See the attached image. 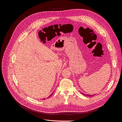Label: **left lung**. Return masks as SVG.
I'll list each match as a JSON object with an SVG mask.
<instances>
[{
  "label": "left lung",
  "mask_w": 122,
  "mask_h": 122,
  "mask_svg": "<svg viewBox=\"0 0 122 122\" xmlns=\"http://www.w3.org/2000/svg\"><path fill=\"white\" fill-rule=\"evenodd\" d=\"M82 94L84 95V96H88V97H93V96H94V95H86V94Z\"/></svg>",
  "instance_id": "1"
}]
</instances>
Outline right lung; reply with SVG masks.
Returning a JSON list of instances; mask_svg holds the SVG:
<instances>
[{
  "mask_svg": "<svg viewBox=\"0 0 122 122\" xmlns=\"http://www.w3.org/2000/svg\"><path fill=\"white\" fill-rule=\"evenodd\" d=\"M52 94H53V93H52ZM52 94H51V95H50L49 96V97H51V96H52ZM43 99V100H45V98H44V99Z\"/></svg>",
  "mask_w": 122,
  "mask_h": 122,
  "instance_id": "obj_1",
  "label": "right lung"
}]
</instances>
